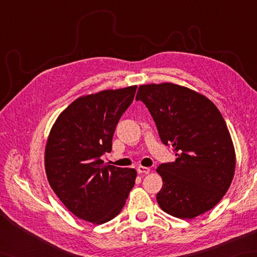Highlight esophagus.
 <instances>
[{"label": "esophagus", "instance_id": "1", "mask_svg": "<svg viewBox=\"0 0 257 257\" xmlns=\"http://www.w3.org/2000/svg\"><path fill=\"white\" fill-rule=\"evenodd\" d=\"M137 171H138V173H140V174H148L149 172H150V169L149 168H147V167H138L137 168Z\"/></svg>", "mask_w": 257, "mask_h": 257}]
</instances>
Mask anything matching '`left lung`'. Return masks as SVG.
Masks as SVG:
<instances>
[{"instance_id": "left-lung-1", "label": "left lung", "mask_w": 257, "mask_h": 257, "mask_svg": "<svg viewBox=\"0 0 257 257\" xmlns=\"http://www.w3.org/2000/svg\"><path fill=\"white\" fill-rule=\"evenodd\" d=\"M136 100L148 108L161 141L177 156L157 168L163 181L158 204L180 219L213 209L230 188L236 163L219 109L205 96L171 83L141 85Z\"/></svg>"}]
</instances>
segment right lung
I'll list each match as a JSON object with an SVG mask.
<instances>
[{"instance_id":"add662e5","label":"right lung","mask_w":257,"mask_h":257,"mask_svg":"<svg viewBox=\"0 0 257 257\" xmlns=\"http://www.w3.org/2000/svg\"><path fill=\"white\" fill-rule=\"evenodd\" d=\"M137 86L79 97L59 114L48 136L45 170L53 191L79 219L102 224L117 216L134 188L135 169L103 165L114 129Z\"/></svg>"}]
</instances>
